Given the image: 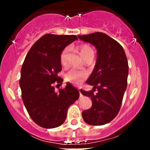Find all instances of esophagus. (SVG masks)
I'll return each mask as SVG.
<instances>
[{"label": "esophagus", "mask_w": 150, "mask_h": 150, "mask_svg": "<svg viewBox=\"0 0 150 150\" xmlns=\"http://www.w3.org/2000/svg\"><path fill=\"white\" fill-rule=\"evenodd\" d=\"M78 91H79V93H80V97H82V94H81V92H80V89H78Z\"/></svg>", "instance_id": "34e87169"}]
</instances>
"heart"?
I'll return each mask as SVG.
<instances>
[{
  "label": "heart",
  "mask_w": 150,
  "mask_h": 150,
  "mask_svg": "<svg viewBox=\"0 0 150 150\" xmlns=\"http://www.w3.org/2000/svg\"><path fill=\"white\" fill-rule=\"evenodd\" d=\"M79 51H80L81 56L84 59L87 58L88 56H94V51L87 44H82L79 46ZM69 53V49H65L62 51L61 54V62L63 65H66L67 64V57ZM87 77V73L85 71H80L76 69H71L69 71L67 72L65 75V79L67 82H70L73 85H80L84 80H85L86 77Z\"/></svg>",
  "instance_id": "1"
}]
</instances>
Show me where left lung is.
<instances>
[{"label": "left lung", "instance_id": "obj_1", "mask_svg": "<svg viewBox=\"0 0 150 150\" xmlns=\"http://www.w3.org/2000/svg\"><path fill=\"white\" fill-rule=\"evenodd\" d=\"M78 38L94 45L97 52L95 67L87 80L88 85L94 87L93 90H80L92 101V107L82 111V118L89 125L106 124L119 112L126 89L128 75L126 55L119 43L102 32ZM96 89L98 92L94 94Z\"/></svg>", "mask_w": 150, "mask_h": 150}]
</instances>
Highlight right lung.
<instances>
[{
	"mask_svg": "<svg viewBox=\"0 0 150 150\" xmlns=\"http://www.w3.org/2000/svg\"><path fill=\"white\" fill-rule=\"evenodd\" d=\"M77 39L75 35L46 34L34 44L21 69L20 86L26 109L33 121L44 128H54L64 123L68 107L80 97L70 83L55 92L53 84L61 85V54L65 46Z\"/></svg>",
	"mask_w": 150,
	"mask_h": 150,
	"instance_id": "right-lung-1",
	"label": "right lung"
}]
</instances>
